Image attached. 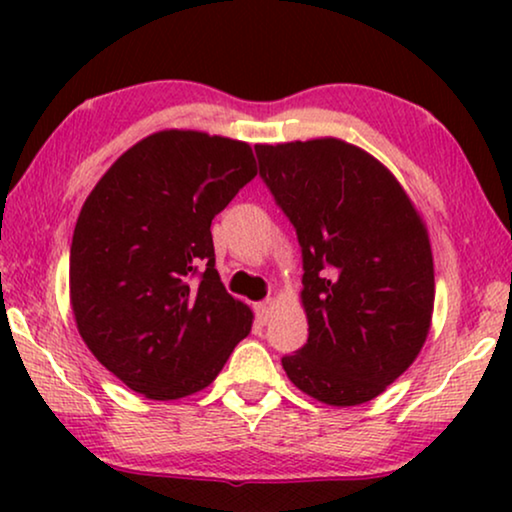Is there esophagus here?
Listing matches in <instances>:
<instances>
[{
    "mask_svg": "<svg viewBox=\"0 0 512 512\" xmlns=\"http://www.w3.org/2000/svg\"><path fill=\"white\" fill-rule=\"evenodd\" d=\"M272 307H275V300H263V303L256 305V317H258V321H261V324H265V321L270 319Z\"/></svg>",
    "mask_w": 512,
    "mask_h": 512,
    "instance_id": "1",
    "label": "esophagus"
}]
</instances>
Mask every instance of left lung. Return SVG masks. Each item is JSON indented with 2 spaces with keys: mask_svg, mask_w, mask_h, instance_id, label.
I'll list each match as a JSON object with an SVG mask.
<instances>
[{
  "mask_svg": "<svg viewBox=\"0 0 512 512\" xmlns=\"http://www.w3.org/2000/svg\"><path fill=\"white\" fill-rule=\"evenodd\" d=\"M258 170L303 249L310 338L282 359L326 405L373 401L422 352L433 256L408 193L380 160L335 137L258 144Z\"/></svg>",
  "mask_w": 512,
  "mask_h": 512,
  "instance_id": "left-lung-1",
  "label": "left lung"
}]
</instances>
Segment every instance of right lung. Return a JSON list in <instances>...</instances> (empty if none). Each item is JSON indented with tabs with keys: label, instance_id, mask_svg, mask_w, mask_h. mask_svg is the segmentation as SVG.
<instances>
[{
	"label": "right lung",
	"instance_id": "obj_1",
	"mask_svg": "<svg viewBox=\"0 0 512 512\" xmlns=\"http://www.w3.org/2000/svg\"><path fill=\"white\" fill-rule=\"evenodd\" d=\"M256 177L247 142L198 130L144 137L83 202L69 300L83 342L153 401L209 387L254 312L214 268L212 219Z\"/></svg>",
	"mask_w": 512,
	"mask_h": 512
}]
</instances>
